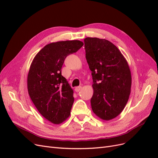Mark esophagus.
Masks as SVG:
<instances>
[{
	"instance_id": "34e87169",
	"label": "esophagus",
	"mask_w": 158,
	"mask_h": 158,
	"mask_svg": "<svg viewBox=\"0 0 158 158\" xmlns=\"http://www.w3.org/2000/svg\"><path fill=\"white\" fill-rule=\"evenodd\" d=\"M82 89V86H78V87H76L75 88V91L76 92H78L79 91Z\"/></svg>"
}]
</instances>
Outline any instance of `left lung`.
<instances>
[{
	"label": "left lung",
	"instance_id": "left-lung-1",
	"mask_svg": "<svg viewBox=\"0 0 158 158\" xmlns=\"http://www.w3.org/2000/svg\"><path fill=\"white\" fill-rule=\"evenodd\" d=\"M84 47L94 82L90 101L92 111L102 120H111L128 102L132 84L130 68L120 50L111 41L86 37Z\"/></svg>",
	"mask_w": 158,
	"mask_h": 158
}]
</instances>
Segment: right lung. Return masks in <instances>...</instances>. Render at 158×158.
I'll use <instances>...</instances> for the list:
<instances>
[{"instance_id": "1", "label": "right lung", "mask_w": 158, "mask_h": 158, "mask_svg": "<svg viewBox=\"0 0 158 158\" xmlns=\"http://www.w3.org/2000/svg\"><path fill=\"white\" fill-rule=\"evenodd\" d=\"M79 40L63 41L46 45L33 58L27 74V91L41 115L55 125L67 119L74 103L73 89L61 75L69 55L83 46Z\"/></svg>"}]
</instances>
